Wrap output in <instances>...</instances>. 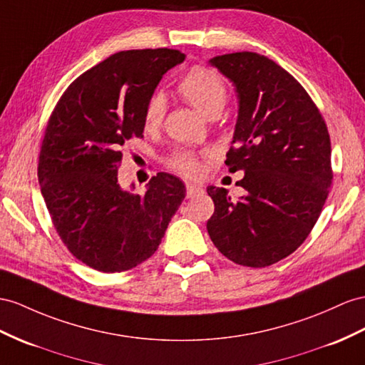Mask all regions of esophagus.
Returning a JSON list of instances; mask_svg holds the SVG:
<instances>
[{"label":"esophagus","mask_w":365,"mask_h":365,"mask_svg":"<svg viewBox=\"0 0 365 365\" xmlns=\"http://www.w3.org/2000/svg\"><path fill=\"white\" fill-rule=\"evenodd\" d=\"M203 190L200 188L199 185H195V183H186V195H188V197H192V195H195V194H199V192H202Z\"/></svg>","instance_id":"1"}]
</instances>
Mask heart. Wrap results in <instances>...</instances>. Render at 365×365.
<instances>
[{
  "label": "heart",
  "instance_id": "b5f03b06",
  "mask_svg": "<svg viewBox=\"0 0 365 365\" xmlns=\"http://www.w3.org/2000/svg\"><path fill=\"white\" fill-rule=\"evenodd\" d=\"M177 91L190 105L208 118L217 117L227 100V88L223 78L219 73L200 66H195L186 73ZM163 115L165 100L160 93H155L149 98L143 112L145 128L148 130L157 129L162 125ZM170 166L186 177H197L202 171L200 162L190 153H175L170 158Z\"/></svg>",
  "mask_w": 365,
  "mask_h": 365
}]
</instances>
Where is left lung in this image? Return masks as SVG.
Returning a JSON list of instances; mask_svg holds the SVG:
<instances>
[{
    "label": "left lung",
    "mask_w": 365,
    "mask_h": 365,
    "mask_svg": "<svg viewBox=\"0 0 365 365\" xmlns=\"http://www.w3.org/2000/svg\"><path fill=\"white\" fill-rule=\"evenodd\" d=\"M210 64L237 92L225 163L230 173H245L237 183L247 192L232 200L225 188L208 186V235L232 262L273 265L301 247L319 219L333 179L329 130L307 91L273 60L236 52Z\"/></svg>",
    "instance_id": "left-lung-1"
}]
</instances>
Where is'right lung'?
Masks as SVG:
<instances>
[{
	"mask_svg": "<svg viewBox=\"0 0 365 365\" xmlns=\"http://www.w3.org/2000/svg\"><path fill=\"white\" fill-rule=\"evenodd\" d=\"M185 53L121 51L71 83L48 121L38 182L53 227L83 264L126 272L158 248L185 199L175 175L158 173L143 194L118 185L121 148L143 137V112L162 77Z\"/></svg>",
	"mask_w": 365,
	"mask_h": 365,
	"instance_id": "obj_1",
	"label": "right lung"
}]
</instances>
